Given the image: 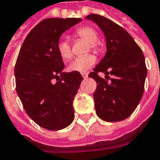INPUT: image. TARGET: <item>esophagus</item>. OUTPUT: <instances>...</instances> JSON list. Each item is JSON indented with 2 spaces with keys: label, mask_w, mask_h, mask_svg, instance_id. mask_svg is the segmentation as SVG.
Segmentation results:
<instances>
[{
  "label": "esophagus",
  "mask_w": 160,
  "mask_h": 160,
  "mask_svg": "<svg viewBox=\"0 0 160 160\" xmlns=\"http://www.w3.org/2000/svg\"><path fill=\"white\" fill-rule=\"evenodd\" d=\"M82 78H83L84 79H86V78H88V73H87V72H82Z\"/></svg>",
  "instance_id": "obj_1"
}]
</instances>
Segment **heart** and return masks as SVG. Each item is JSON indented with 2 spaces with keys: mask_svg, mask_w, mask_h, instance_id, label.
<instances>
[{
  "mask_svg": "<svg viewBox=\"0 0 160 160\" xmlns=\"http://www.w3.org/2000/svg\"><path fill=\"white\" fill-rule=\"evenodd\" d=\"M75 36L80 38L83 40L87 41L89 43V47L92 50H98V47L97 45V41L98 39V35L96 30L92 27H82L76 30ZM58 52L59 55L63 60H68L72 58V50L70 43L65 39H61L57 46ZM96 62V57L92 54H87L82 57L75 58L68 66V70L70 72H85L91 68Z\"/></svg>",
  "mask_w": 160,
  "mask_h": 160,
  "instance_id": "heart-1",
  "label": "heart"
}]
</instances>
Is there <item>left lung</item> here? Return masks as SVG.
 Wrapping results in <instances>:
<instances>
[{
  "mask_svg": "<svg viewBox=\"0 0 160 160\" xmlns=\"http://www.w3.org/2000/svg\"><path fill=\"white\" fill-rule=\"evenodd\" d=\"M86 19L94 22L106 38L107 52L89 78L97 82L93 93L96 113L107 122H118L130 116L143 97L147 76L145 59L141 48L122 27L98 14ZM105 73L106 79L98 76ZM108 75L113 78L109 79Z\"/></svg>",
  "mask_w": 160,
  "mask_h": 160,
  "instance_id": "8db88e82",
  "label": "left lung"
}]
</instances>
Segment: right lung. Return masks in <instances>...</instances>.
I'll use <instances>...</instances> for the list:
<instances>
[{"instance_id": "right-lung-1", "label": "right lung", "mask_w": 160, "mask_h": 160, "mask_svg": "<svg viewBox=\"0 0 160 160\" xmlns=\"http://www.w3.org/2000/svg\"><path fill=\"white\" fill-rule=\"evenodd\" d=\"M81 18H48L27 36L15 66L16 89L25 111L40 127L60 130L74 119L72 102L82 81L80 72H64L58 52L61 35Z\"/></svg>"}]
</instances>
